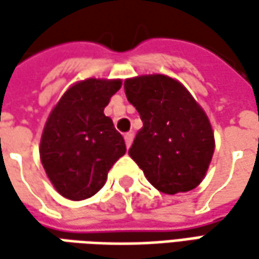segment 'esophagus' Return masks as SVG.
Segmentation results:
<instances>
[{
    "mask_svg": "<svg viewBox=\"0 0 259 259\" xmlns=\"http://www.w3.org/2000/svg\"><path fill=\"white\" fill-rule=\"evenodd\" d=\"M125 138V144H126V147H131V144H133V140H134V134L133 133H126V134L124 135Z\"/></svg>",
    "mask_w": 259,
    "mask_h": 259,
    "instance_id": "obj_1",
    "label": "esophagus"
}]
</instances>
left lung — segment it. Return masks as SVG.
<instances>
[{
	"label": "left lung",
	"instance_id": "left-lung-1",
	"mask_svg": "<svg viewBox=\"0 0 259 259\" xmlns=\"http://www.w3.org/2000/svg\"><path fill=\"white\" fill-rule=\"evenodd\" d=\"M125 95L143 121L128 154L160 192H189L212 160V126L193 96L164 75L126 79Z\"/></svg>",
	"mask_w": 259,
	"mask_h": 259
}]
</instances>
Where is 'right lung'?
I'll return each instance as SVG.
<instances>
[{"mask_svg": "<svg viewBox=\"0 0 259 259\" xmlns=\"http://www.w3.org/2000/svg\"><path fill=\"white\" fill-rule=\"evenodd\" d=\"M121 80L86 79L66 91L46 122L40 158L56 190L70 200L98 193L126 151L122 135L104 114Z\"/></svg>", "mask_w": 259, "mask_h": 259, "instance_id": "obj_1", "label": "right lung"}]
</instances>
